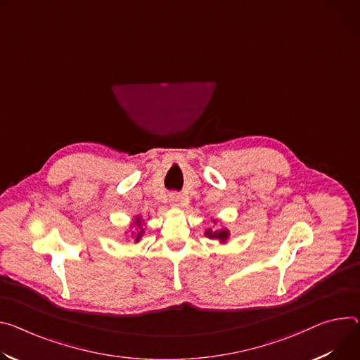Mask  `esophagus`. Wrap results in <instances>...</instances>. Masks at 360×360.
Wrapping results in <instances>:
<instances>
[{"mask_svg":"<svg viewBox=\"0 0 360 360\" xmlns=\"http://www.w3.org/2000/svg\"><path fill=\"white\" fill-rule=\"evenodd\" d=\"M169 201H171V204L174 207H182L186 202V197H185V195L176 192V193H171L169 195Z\"/></svg>","mask_w":360,"mask_h":360,"instance_id":"1","label":"esophagus"}]
</instances>
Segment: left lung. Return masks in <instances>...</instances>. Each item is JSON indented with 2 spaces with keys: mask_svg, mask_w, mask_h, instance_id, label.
<instances>
[{
  "mask_svg": "<svg viewBox=\"0 0 360 360\" xmlns=\"http://www.w3.org/2000/svg\"><path fill=\"white\" fill-rule=\"evenodd\" d=\"M205 236L210 237V238H214V240H219L221 243H225L228 240V231L226 230H219V231L208 230V231H205Z\"/></svg>",
  "mask_w": 360,
  "mask_h": 360,
  "instance_id": "left-lung-1",
  "label": "left lung"
}]
</instances>
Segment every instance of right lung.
<instances>
[{
  "mask_svg": "<svg viewBox=\"0 0 360 360\" xmlns=\"http://www.w3.org/2000/svg\"><path fill=\"white\" fill-rule=\"evenodd\" d=\"M135 224H138V226H141V231H139V233H138V236H136V238H135V240H136V241H139V238H141V237H142V234H143V233H145V231H143V230H142V221H141V217H138V218H135Z\"/></svg>",
  "mask_w": 360,
  "mask_h": 360,
  "instance_id": "right-lung-1",
  "label": "right lung"
}]
</instances>
